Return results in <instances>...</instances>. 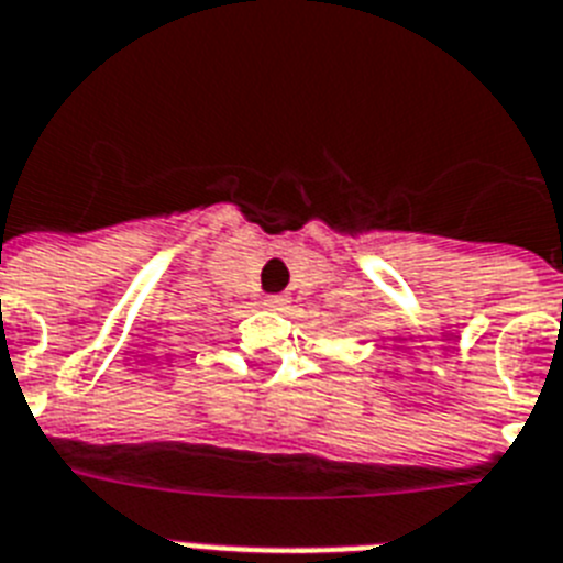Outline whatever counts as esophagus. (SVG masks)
<instances>
[{"label": "esophagus", "mask_w": 563, "mask_h": 563, "mask_svg": "<svg viewBox=\"0 0 563 563\" xmlns=\"http://www.w3.org/2000/svg\"><path fill=\"white\" fill-rule=\"evenodd\" d=\"M263 306H266L268 311H283L286 306H289V297H283V295H268L266 300H263Z\"/></svg>", "instance_id": "1"}]
</instances>
